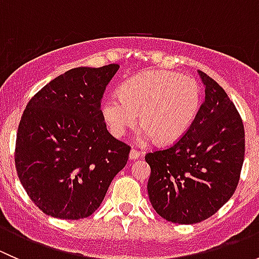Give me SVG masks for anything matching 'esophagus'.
Masks as SVG:
<instances>
[{"label": "esophagus", "instance_id": "1", "mask_svg": "<svg viewBox=\"0 0 259 259\" xmlns=\"http://www.w3.org/2000/svg\"><path fill=\"white\" fill-rule=\"evenodd\" d=\"M140 155H142V154H140V151L134 150V149H132V150H130V153H129V158L132 159V160H135V159L140 158Z\"/></svg>", "mask_w": 259, "mask_h": 259}]
</instances>
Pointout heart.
I'll use <instances>...</instances> for the list:
<instances>
[{"mask_svg":"<svg viewBox=\"0 0 259 259\" xmlns=\"http://www.w3.org/2000/svg\"><path fill=\"white\" fill-rule=\"evenodd\" d=\"M202 105V89L192 77L173 71H145L125 81L119 95L101 103V116L110 134L121 138L139 115L142 137L160 145L179 142Z\"/></svg>","mask_w":259,"mask_h":259,"instance_id":"heart-1","label":"heart"}]
</instances>
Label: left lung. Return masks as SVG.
<instances>
[{"label":"left lung","instance_id":"left-lung-1","mask_svg":"<svg viewBox=\"0 0 259 259\" xmlns=\"http://www.w3.org/2000/svg\"><path fill=\"white\" fill-rule=\"evenodd\" d=\"M205 99L189 132L170 148L145 155L148 194L164 219L194 224L231 199L244 160V127L234 104L211 77L198 71Z\"/></svg>","mask_w":259,"mask_h":259}]
</instances>
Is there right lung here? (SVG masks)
Listing matches in <instances>:
<instances>
[{"instance_id":"obj_1","label":"right lung","mask_w":259,"mask_h":259,"mask_svg":"<svg viewBox=\"0 0 259 259\" xmlns=\"http://www.w3.org/2000/svg\"><path fill=\"white\" fill-rule=\"evenodd\" d=\"M119 65L75 67L44 86L18 125L16 169L21 184L48 215L81 219L105 198L126 165L130 148L106 129L100 100Z\"/></svg>"}]
</instances>
